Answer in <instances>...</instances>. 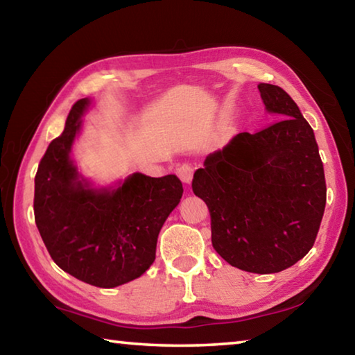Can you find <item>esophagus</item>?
<instances>
[{
    "mask_svg": "<svg viewBox=\"0 0 355 355\" xmlns=\"http://www.w3.org/2000/svg\"><path fill=\"white\" fill-rule=\"evenodd\" d=\"M193 167L191 166H188V164H183V166H180L178 168H177V175H178V178L182 180L183 183H187V184H189L191 183V180H193Z\"/></svg>",
    "mask_w": 355,
    "mask_h": 355,
    "instance_id": "obj_1",
    "label": "esophagus"
}]
</instances>
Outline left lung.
Returning a JSON list of instances; mask_svg holds the SVG:
<instances>
[{
  "instance_id": "left-lung-1",
  "label": "left lung",
  "mask_w": 355,
  "mask_h": 355,
  "mask_svg": "<svg viewBox=\"0 0 355 355\" xmlns=\"http://www.w3.org/2000/svg\"><path fill=\"white\" fill-rule=\"evenodd\" d=\"M281 120L240 132L194 172L193 191L211 216L213 248L232 267L278 273L313 248L325 208V177L314 132L283 88L259 83Z\"/></svg>"
}]
</instances>
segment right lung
<instances>
[{
  "instance_id": "right-lung-1",
  "label": "right lung",
  "mask_w": 355,
  "mask_h": 355,
  "mask_svg": "<svg viewBox=\"0 0 355 355\" xmlns=\"http://www.w3.org/2000/svg\"><path fill=\"white\" fill-rule=\"evenodd\" d=\"M93 99H78L50 142L35 178V219L56 266L96 288H116L147 272L162 224L178 205L177 175L134 172L101 187L71 156Z\"/></svg>"
}]
</instances>
